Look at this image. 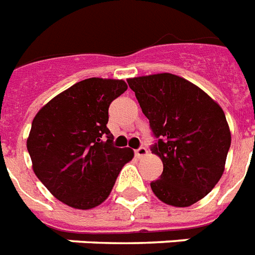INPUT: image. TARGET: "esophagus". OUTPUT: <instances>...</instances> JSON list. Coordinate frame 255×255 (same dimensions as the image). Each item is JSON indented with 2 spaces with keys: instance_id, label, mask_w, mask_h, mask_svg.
<instances>
[{
  "instance_id": "34e87169",
  "label": "esophagus",
  "mask_w": 255,
  "mask_h": 255,
  "mask_svg": "<svg viewBox=\"0 0 255 255\" xmlns=\"http://www.w3.org/2000/svg\"><path fill=\"white\" fill-rule=\"evenodd\" d=\"M148 151H147V148H144V147H140L139 149H136L135 151V155L137 159H141V157H144V156H147Z\"/></svg>"
}]
</instances>
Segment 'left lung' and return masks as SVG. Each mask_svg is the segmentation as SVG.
Masks as SVG:
<instances>
[{"label": "left lung", "instance_id": "obj_1", "mask_svg": "<svg viewBox=\"0 0 255 255\" xmlns=\"http://www.w3.org/2000/svg\"><path fill=\"white\" fill-rule=\"evenodd\" d=\"M159 141L152 147L163 173L152 192L167 205L190 206L220 181L232 143L221 106L174 74L127 79Z\"/></svg>", "mask_w": 255, "mask_h": 255}]
</instances>
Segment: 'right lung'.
<instances>
[{"label":"right lung","instance_id":"obj_1","mask_svg":"<svg viewBox=\"0 0 255 255\" xmlns=\"http://www.w3.org/2000/svg\"><path fill=\"white\" fill-rule=\"evenodd\" d=\"M127 88L122 79L88 78L54 96L33 119L26 145L34 173L66 205H100L133 157L131 148L112 145L107 128L108 107Z\"/></svg>","mask_w":255,"mask_h":255}]
</instances>
